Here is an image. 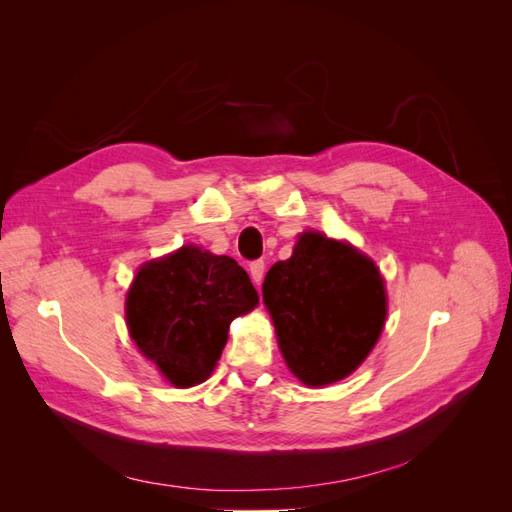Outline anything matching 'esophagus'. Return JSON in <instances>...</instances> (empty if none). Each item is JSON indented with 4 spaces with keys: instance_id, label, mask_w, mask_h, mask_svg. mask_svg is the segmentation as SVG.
Returning <instances> with one entry per match:
<instances>
[{
    "instance_id": "esophagus-1",
    "label": "esophagus",
    "mask_w": 512,
    "mask_h": 512,
    "mask_svg": "<svg viewBox=\"0 0 512 512\" xmlns=\"http://www.w3.org/2000/svg\"><path fill=\"white\" fill-rule=\"evenodd\" d=\"M250 275H252L254 284H260L262 277H265V260L250 262Z\"/></svg>"
}]
</instances>
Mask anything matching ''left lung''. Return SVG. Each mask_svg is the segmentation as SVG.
I'll return each mask as SVG.
<instances>
[{"mask_svg":"<svg viewBox=\"0 0 512 512\" xmlns=\"http://www.w3.org/2000/svg\"><path fill=\"white\" fill-rule=\"evenodd\" d=\"M277 344L309 386L346 378L374 348L386 318L380 271L352 245L303 232L262 284Z\"/></svg>","mask_w":512,"mask_h":512,"instance_id":"left-lung-1","label":"left lung"}]
</instances>
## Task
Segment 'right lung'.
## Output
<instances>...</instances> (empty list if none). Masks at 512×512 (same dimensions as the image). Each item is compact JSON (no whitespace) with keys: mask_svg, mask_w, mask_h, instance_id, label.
Returning a JSON list of instances; mask_svg holds the SVG:
<instances>
[{"mask_svg":"<svg viewBox=\"0 0 512 512\" xmlns=\"http://www.w3.org/2000/svg\"><path fill=\"white\" fill-rule=\"evenodd\" d=\"M256 303L258 292L237 260L185 245L136 273L126 316L138 350L188 389L211 376L230 322Z\"/></svg>","mask_w":512,"mask_h":512,"instance_id":"1","label":"right lung"}]
</instances>
